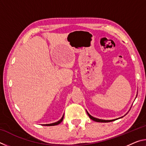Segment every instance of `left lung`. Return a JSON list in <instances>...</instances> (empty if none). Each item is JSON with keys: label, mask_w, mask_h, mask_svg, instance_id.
Returning <instances> with one entry per match:
<instances>
[{"label": "left lung", "mask_w": 146, "mask_h": 146, "mask_svg": "<svg viewBox=\"0 0 146 146\" xmlns=\"http://www.w3.org/2000/svg\"><path fill=\"white\" fill-rule=\"evenodd\" d=\"M88 115L90 118H91V120H93L94 121H95V122H111V121H113L114 120H102V119H98V118H94L92 116H91L89 113L87 112Z\"/></svg>", "instance_id": "left-lung-1"}]
</instances>
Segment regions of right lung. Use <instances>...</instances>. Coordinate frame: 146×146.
<instances>
[{
    "label": "right lung",
    "instance_id": "1",
    "mask_svg": "<svg viewBox=\"0 0 146 146\" xmlns=\"http://www.w3.org/2000/svg\"><path fill=\"white\" fill-rule=\"evenodd\" d=\"M63 118H64V116H63L62 118L60 120L58 121V122H56L55 123H49V124H45V125H47V126H51V125H58V124H59V123H60L62 122V121L63 120Z\"/></svg>",
    "mask_w": 146,
    "mask_h": 146
}]
</instances>
